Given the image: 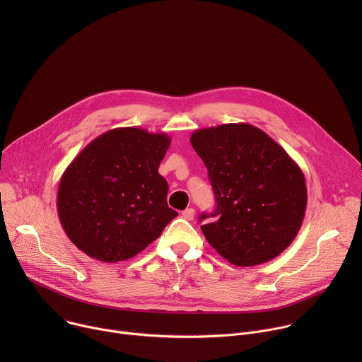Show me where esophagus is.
I'll return each instance as SVG.
<instances>
[{
	"instance_id": "34e87169",
	"label": "esophagus",
	"mask_w": 362,
	"mask_h": 362,
	"mask_svg": "<svg viewBox=\"0 0 362 362\" xmlns=\"http://www.w3.org/2000/svg\"><path fill=\"white\" fill-rule=\"evenodd\" d=\"M182 216L187 221H193L194 219V209L193 208H187L186 211L182 212Z\"/></svg>"
}]
</instances>
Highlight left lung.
I'll use <instances>...</instances> for the list:
<instances>
[{
	"mask_svg": "<svg viewBox=\"0 0 362 362\" xmlns=\"http://www.w3.org/2000/svg\"><path fill=\"white\" fill-rule=\"evenodd\" d=\"M190 143L216 196L211 216L219 219L200 226L206 240L236 267L272 261L292 243L305 216L308 196L299 166L247 123L199 129Z\"/></svg>",
	"mask_w": 362,
	"mask_h": 362,
	"instance_id": "obj_1",
	"label": "left lung"
}]
</instances>
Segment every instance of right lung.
<instances>
[{"label":"right lung","instance_id":"1","mask_svg":"<svg viewBox=\"0 0 362 362\" xmlns=\"http://www.w3.org/2000/svg\"><path fill=\"white\" fill-rule=\"evenodd\" d=\"M169 146L165 133L119 127L77 154L62 176L57 212L80 250L100 262L130 259L177 216L159 173Z\"/></svg>","mask_w":362,"mask_h":362}]
</instances>
